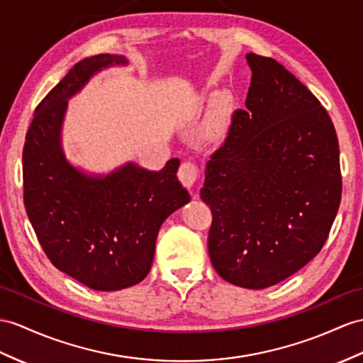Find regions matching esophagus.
Instances as JSON below:
<instances>
[{
	"label": "esophagus",
	"instance_id": "1",
	"mask_svg": "<svg viewBox=\"0 0 363 363\" xmlns=\"http://www.w3.org/2000/svg\"><path fill=\"white\" fill-rule=\"evenodd\" d=\"M179 180L183 183V186H186L188 189H192L194 184L197 182V177H199V169L197 166L191 163V162H183L180 169H179ZM194 197H196V194H194Z\"/></svg>",
	"mask_w": 363,
	"mask_h": 363
}]
</instances>
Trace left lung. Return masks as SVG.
Instances as JSON below:
<instances>
[{"mask_svg":"<svg viewBox=\"0 0 363 363\" xmlns=\"http://www.w3.org/2000/svg\"><path fill=\"white\" fill-rule=\"evenodd\" d=\"M251 86L206 163L208 251L229 284L264 289L314 259L339 211V141L328 112L276 60L246 54Z\"/></svg>","mask_w":363,"mask_h":363,"instance_id":"8db88e82","label":"left lung"}]
</instances>
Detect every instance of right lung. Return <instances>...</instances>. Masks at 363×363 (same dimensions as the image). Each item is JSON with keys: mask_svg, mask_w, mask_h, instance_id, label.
Returning <instances> with one entry per match:
<instances>
[{"mask_svg": "<svg viewBox=\"0 0 363 363\" xmlns=\"http://www.w3.org/2000/svg\"><path fill=\"white\" fill-rule=\"evenodd\" d=\"M123 55L84 58L37 106L23 149L24 206L54 267L95 291H118L143 280L157 235L172 212L191 201L177 179L180 160L160 171L126 162L91 172L69 160L63 123L69 100Z\"/></svg>", "mask_w": 363, "mask_h": 363, "instance_id": "obj_1", "label": "right lung"}]
</instances>
